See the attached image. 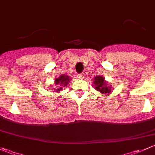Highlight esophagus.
I'll return each instance as SVG.
<instances>
[{
    "label": "esophagus",
    "mask_w": 155,
    "mask_h": 155,
    "mask_svg": "<svg viewBox=\"0 0 155 155\" xmlns=\"http://www.w3.org/2000/svg\"><path fill=\"white\" fill-rule=\"evenodd\" d=\"M84 77H85V75H84L83 73H80V74L78 75V78H79V79H83Z\"/></svg>",
    "instance_id": "obj_1"
}]
</instances>
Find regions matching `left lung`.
I'll use <instances>...</instances> for the list:
<instances>
[{"instance_id": "8db88e82", "label": "left lung", "mask_w": 155, "mask_h": 155, "mask_svg": "<svg viewBox=\"0 0 155 155\" xmlns=\"http://www.w3.org/2000/svg\"><path fill=\"white\" fill-rule=\"evenodd\" d=\"M94 88L97 90V91H99L100 93L103 94H109L111 93V90L112 88L111 86H108V84L107 83L106 80L104 79V78L101 76H97L95 77H94Z\"/></svg>"}]
</instances>
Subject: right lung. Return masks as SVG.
Wrapping results in <instances>:
<instances>
[{
	"mask_svg": "<svg viewBox=\"0 0 155 155\" xmlns=\"http://www.w3.org/2000/svg\"><path fill=\"white\" fill-rule=\"evenodd\" d=\"M70 76H67V75H65V74H63V75H61V76H59L58 78H56L54 80V86H56V85H58V86H60L59 88L58 87H57V89H54V92L56 91V92H58L59 93L60 91H61L63 90V87H66L67 85V84L70 82Z\"/></svg>",
	"mask_w": 155,
	"mask_h": 155,
	"instance_id": "add662e5",
	"label": "right lung"
}]
</instances>
